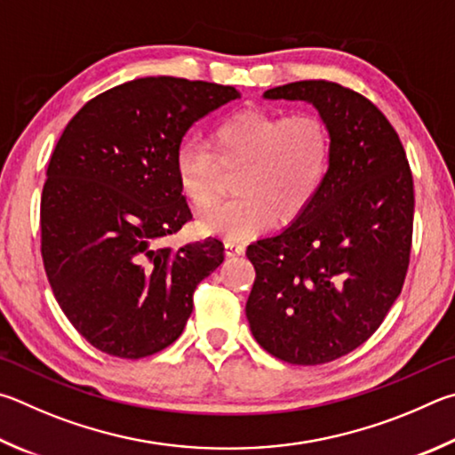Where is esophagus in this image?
Returning a JSON list of instances; mask_svg holds the SVG:
<instances>
[{"label":"esophagus","instance_id":"34e87169","mask_svg":"<svg viewBox=\"0 0 455 455\" xmlns=\"http://www.w3.org/2000/svg\"><path fill=\"white\" fill-rule=\"evenodd\" d=\"M245 251V243L235 240H226V253L228 256H242Z\"/></svg>","mask_w":455,"mask_h":455}]
</instances>
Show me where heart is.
<instances>
[{
    "label": "heart",
    "mask_w": 455,
    "mask_h": 455,
    "mask_svg": "<svg viewBox=\"0 0 455 455\" xmlns=\"http://www.w3.org/2000/svg\"><path fill=\"white\" fill-rule=\"evenodd\" d=\"M221 167H240L235 199L199 218V229L226 240H248L272 228L275 218L290 223L315 202L331 159V135L315 114L283 116L243 109L213 130ZM173 170L191 205H212L218 197L220 166L202 140L186 138L173 154Z\"/></svg>",
    "instance_id": "obj_1"
}]
</instances>
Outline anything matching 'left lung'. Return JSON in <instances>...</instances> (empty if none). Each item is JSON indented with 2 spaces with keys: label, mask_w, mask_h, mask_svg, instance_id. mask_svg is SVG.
Here are the masks:
<instances>
[{
  "label": "left lung",
  "mask_w": 455,
  "mask_h": 455,
  "mask_svg": "<svg viewBox=\"0 0 455 455\" xmlns=\"http://www.w3.org/2000/svg\"><path fill=\"white\" fill-rule=\"evenodd\" d=\"M264 98L312 103L330 130L331 159L307 212L248 245L256 282L245 315L266 352L296 365L328 363L360 347L400 296L411 172L392 124L363 95L309 79Z\"/></svg>",
  "instance_id": "8db88e82"
}]
</instances>
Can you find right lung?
I'll use <instances>...</instances> for the list:
<instances>
[{
  "label": "right lung",
  "instance_id": "add662e5",
  "mask_svg": "<svg viewBox=\"0 0 455 455\" xmlns=\"http://www.w3.org/2000/svg\"><path fill=\"white\" fill-rule=\"evenodd\" d=\"M232 85L141 77L71 117L47 165L42 256L71 325L100 352L140 360L173 344L194 291L223 261L218 237L164 248L191 220L173 154Z\"/></svg>",
  "mask_w": 455,
  "mask_h": 455
}]
</instances>
